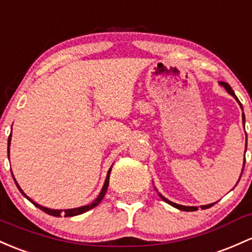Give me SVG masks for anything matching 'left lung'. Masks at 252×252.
Here are the masks:
<instances>
[{
    "label": "left lung",
    "mask_w": 252,
    "mask_h": 252,
    "mask_svg": "<svg viewBox=\"0 0 252 252\" xmlns=\"http://www.w3.org/2000/svg\"><path fill=\"white\" fill-rule=\"evenodd\" d=\"M220 85H221V86H223V87H225V90L227 91V92L229 93V94H231L232 96H234V99H236V100L238 101L239 105H240V107H242V109H243L242 104H240V101L238 100V98H237L236 94H234V92H233V91H232L231 86H229L228 84H226V82H220ZM244 122H245V116H244V113H243V123H244ZM245 151H247V149H245ZM244 165H245V161H244ZM244 165H243V170H244ZM240 177H242V175H240ZM239 179H240V178H239ZM238 182H239V181H238ZM159 196H160V198H161L162 201H165V202H166V203L171 204V206H172V207H175V208H177V209H179V211H185V212H193V211H197V207H188V206H182V204H177V203H175V202H171V201H168L167 198H165L164 196L161 195V193H159ZM214 204H215V203L206 204V206H201V208H202V209L211 208V207H212V206H214Z\"/></svg>",
    "instance_id": "left-lung-1"
}]
</instances>
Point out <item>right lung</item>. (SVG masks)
<instances>
[{
  "instance_id": "right-lung-1",
  "label": "right lung",
  "mask_w": 252,
  "mask_h": 252,
  "mask_svg": "<svg viewBox=\"0 0 252 252\" xmlns=\"http://www.w3.org/2000/svg\"><path fill=\"white\" fill-rule=\"evenodd\" d=\"M10 140H12V135H9V139H8V157H9V146H10ZM111 168H112V166L110 167L109 172H107V176H106V179H105V183H104V187H103V189H101V191H100V193H99V196H98V197L95 198L94 201H93L92 203H91V204H87V206H82V207H79V208H73V209H64V211H62V209H50V208H46V207H43V206H40V204L35 203L34 201L31 200V198H30L29 196H26V193H25V192L23 191V190H21V188L19 187L18 182L15 181V178H14V176H13V172H12V176H13V178H14V182H15L16 187H18V189L20 190V192L23 193V195L25 196V197H26L27 200L30 201V202H32L33 204H34L35 207H38V208L41 209V211H43V212H45L46 214H49V215H52V217H61V215H62V214L64 215V217H75V215H80V214H82V213H86V212H87V211H90V209L94 208L95 206H98V204L101 202V200H103V198H104L105 193H106L107 187H109V179H110V173H111Z\"/></svg>"
}]
</instances>
